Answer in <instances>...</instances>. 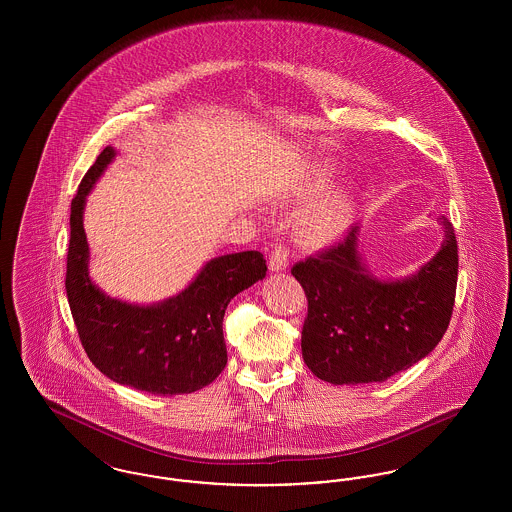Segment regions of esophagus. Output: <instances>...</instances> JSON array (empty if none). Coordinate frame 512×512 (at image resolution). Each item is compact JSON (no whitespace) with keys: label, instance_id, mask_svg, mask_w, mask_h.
<instances>
[{"label":"esophagus","instance_id":"34e87169","mask_svg":"<svg viewBox=\"0 0 512 512\" xmlns=\"http://www.w3.org/2000/svg\"><path fill=\"white\" fill-rule=\"evenodd\" d=\"M288 255H290V251H288V247H286V245H274V247H272V251H270V261H268V267H270V270L280 272V270H284V268L288 267Z\"/></svg>","mask_w":512,"mask_h":512}]
</instances>
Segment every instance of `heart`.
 I'll list each match as a JSON object with an SVG mask.
<instances>
[{
	"instance_id": "1",
	"label": "heart",
	"mask_w": 512,
	"mask_h": 512,
	"mask_svg": "<svg viewBox=\"0 0 512 512\" xmlns=\"http://www.w3.org/2000/svg\"><path fill=\"white\" fill-rule=\"evenodd\" d=\"M332 169L328 165H318L313 171L299 176L280 190V197H305L315 194L328 182ZM355 217V201L349 190H334L318 197L307 205L295 219L297 238L309 247H326L336 244L347 232Z\"/></svg>"
}]
</instances>
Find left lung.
I'll list each match as a JSON object with an SVG mask.
<instances>
[{
    "instance_id": "obj_1",
    "label": "left lung",
    "mask_w": 512,
    "mask_h": 512,
    "mask_svg": "<svg viewBox=\"0 0 512 512\" xmlns=\"http://www.w3.org/2000/svg\"><path fill=\"white\" fill-rule=\"evenodd\" d=\"M441 222L445 238L436 257L403 280H378L366 270L357 224L340 244L293 265L307 295L301 353L317 378L336 386L386 382L438 345L459 274L453 224Z\"/></svg>"
}]
</instances>
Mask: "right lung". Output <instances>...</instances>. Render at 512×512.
I'll return each instance as SVG.
<instances>
[{"mask_svg":"<svg viewBox=\"0 0 512 512\" xmlns=\"http://www.w3.org/2000/svg\"><path fill=\"white\" fill-rule=\"evenodd\" d=\"M113 157L111 146L99 153L71 203L65 290L82 347L96 368L122 386L153 395L201 390L226 366L222 318L230 299L265 278L267 261L259 251L211 259L184 292L147 307L105 295L88 276L82 213Z\"/></svg>","mask_w":512,"mask_h":512,"instance_id":"right-lung-1","label":"right lung"}]
</instances>
